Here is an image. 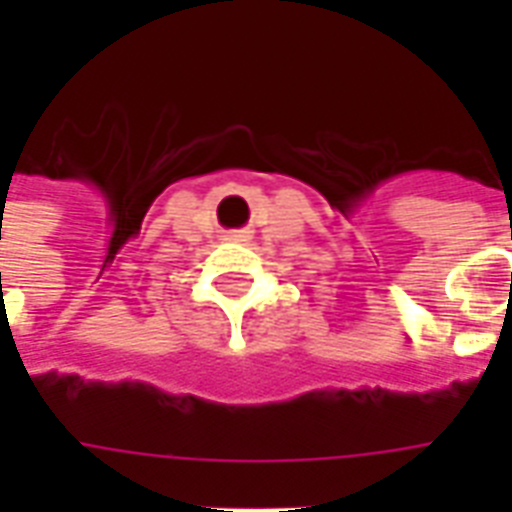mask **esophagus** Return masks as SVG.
Listing matches in <instances>:
<instances>
[{"mask_svg":"<svg viewBox=\"0 0 512 512\" xmlns=\"http://www.w3.org/2000/svg\"><path fill=\"white\" fill-rule=\"evenodd\" d=\"M249 236H247V231H233V233H228V241H247Z\"/></svg>","mask_w":512,"mask_h":512,"instance_id":"1","label":"esophagus"}]
</instances>
